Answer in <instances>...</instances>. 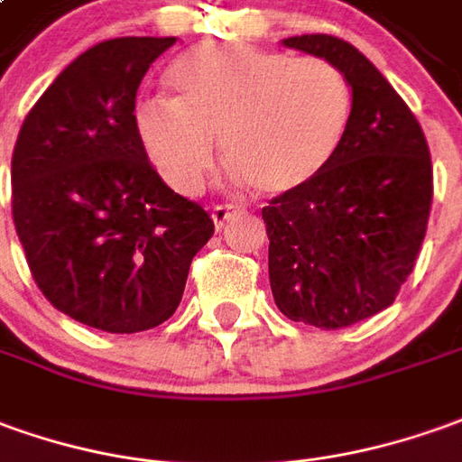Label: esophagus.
I'll return each mask as SVG.
<instances>
[{"label": "esophagus", "mask_w": 462, "mask_h": 462, "mask_svg": "<svg viewBox=\"0 0 462 462\" xmlns=\"http://www.w3.org/2000/svg\"><path fill=\"white\" fill-rule=\"evenodd\" d=\"M231 206H221V203H218V206H213V211H211V218H213V224L216 226H224L226 221H228V216H231Z\"/></svg>", "instance_id": "esophagus-1"}]
</instances>
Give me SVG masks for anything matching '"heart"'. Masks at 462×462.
<instances>
[{
    "label": "heart",
    "mask_w": 462,
    "mask_h": 462,
    "mask_svg": "<svg viewBox=\"0 0 462 462\" xmlns=\"http://www.w3.org/2000/svg\"><path fill=\"white\" fill-rule=\"evenodd\" d=\"M171 100L135 107V133L165 183L199 193L216 143L238 183L286 196L322 176L352 120V88L324 57L200 44L168 72Z\"/></svg>",
    "instance_id": "heart-1"
}]
</instances>
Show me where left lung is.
Wrapping results in <instances>:
<instances>
[{
    "instance_id": "1",
    "label": "left lung",
    "mask_w": 462,
    "mask_h": 462,
    "mask_svg": "<svg viewBox=\"0 0 462 462\" xmlns=\"http://www.w3.org/2000/svg\"><path fill=\"white\" fill-rule=\"evenodd\" d=\"M282 44L345 72L352 120L322 176L262 208L269 282L291 322L342 329L387 310L415 269L432 203L430 151L412 110L357 47L332 34Z\"/></svg>"
}]
</instances>
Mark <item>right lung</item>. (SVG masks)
<instances>
[{
	"mask_svg": "<svg viewBox=\"0 0 462 462\" xmlns=\"http://www.w3.org/2000/svg\"><path fill=\"white\" fill-rule=\"evenodd\" d=\"M176 37H117L69 62L34 103L12 152V216L47 301L113 334L163 324L213 236L135 133V95Z\"/></svg>",
	"mask_w": 462,
	"mask_h": 462,
	"instance_id": "1",
	"label": "right lung"
}]
</instances>
